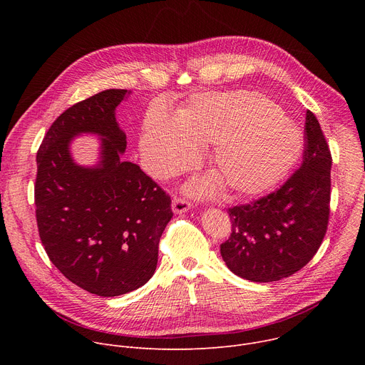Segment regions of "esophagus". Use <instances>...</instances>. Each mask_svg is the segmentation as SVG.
I'll list each match as a JSON object with an SVG mask.
<instances>
[{
  "label": "esophagus",
  "instance_id": "1",
  "mask_svg": "<svg viewBox=\"0 0 365 365\" xmlns=\"http://www.w3.org/2000/svg\"><path fill=\"white\" fill-rule=\"evenodd\" d=\"M190 206H192V203L187 199H185V197H175L173 202H172L173 212L179 214V215L187 212L190 210Z\"/></svg>",
  "mask_w": 365,
  "mask_h": 365
}]
</instances>
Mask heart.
I'll list each match as a JSON object with an SVG mask.
<instances>
[{
  "mask_svg": "<svg viewBox=\"0 0 365 365\" xmlns=\"http://www.w3.org/2000/svg\"><path fill=\"white\" fill-rule=\"evenodd\" d=\"M210 165L217 178L192 185L203 193L222 182L237 195H257L274 186L294 163L300 150L297 128L272 101L255 92L203 93L169 117L150 114L140 148L147 170L166 179L187 169L196 147H212Z\"/></svg>",
  "mask_w": 365,
  "mask_h": 365,
  "instance_id": "b5f03b06",
  "label": "heart"
}]
</instances>
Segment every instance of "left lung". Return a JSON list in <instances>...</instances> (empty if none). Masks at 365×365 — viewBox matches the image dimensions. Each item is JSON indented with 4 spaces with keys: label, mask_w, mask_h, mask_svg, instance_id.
Returning <instances> with one entry per match:
<instances>
[{
    "label": "left lung",
    "mask_w": 365,
    "mask_h": 365,
    "mask_svg": "<svg viewBox=\"0 0 365 365\" xmlns=\"http://www.w3.org/2000/svg\"><path fill=\"white\" fill-rule=\"evenodd\" d=\"M331 166L319 121L307 110L302 166L273 193L228 210L232 232L221 255L234 274L277 282L310 262L328 228Z\"/></svg>",
    "instance_id": "obj_1"
}]
</instances>
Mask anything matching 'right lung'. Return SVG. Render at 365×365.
Segmentation results:
<instances>
[{"label":"right lung","instance_id":"obj_1","mask_svg":"<svg viewBox=\"0 0 365 365\" xmlns=\"http://www.w3.org/2000/svg\"><path fill=\"white\" fill-rule=\"evenodd\" d=\"M130 93L107 89L83 99L51 124L37 151L34 203L50 262L81 289L113 297L154 274L172 200L140 166L121 159L127 147L115 110ZM101 137L98 165H76L70 141Z\"/></svg>","mask_w":365,"mask_h":365}]
</instances>
